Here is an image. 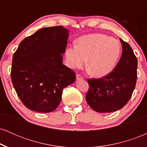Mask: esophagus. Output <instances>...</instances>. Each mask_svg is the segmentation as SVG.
<instances>
[{
  "label": "esophagus",
  "mask_w": 147,
  "mask_h": 147,
  "mask_svg": "<svg viewBox=\"0 0 147 147\" xmlns=\"http://www.w3.org/2000/svg\"><path fill=\"white\" fill-rule=\"evenodd\" d=\"M77 79H83V76L80 74H77Z\"/></svg>",
  "instance_id": "esophagus-1"
}]
</instances>
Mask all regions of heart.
I'll return each mask as SVG.
<instances>
[{
    "instance_id": "heart-1",
    "label": "heart",
    "mask_w": 147,
    "mask_h": 147,
    "mask_svg": "<svg viewBox=\"0 0 147 147\" xmlns=\"http://www.w3.org/2000/svg\"><path fill=\"white\" fill-rule=\"evenodd\" d=\"M121 53L117 40L102 34H92L78 39L77 45L65 49V61L71 68H82L86 63L92 75L104 77L113 71Z\"/></svg>"
}]
</instances>
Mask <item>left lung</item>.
Masks as SVG:
<instances>
[{
	"instance_id": "1",
	"label": "left lung",
	"mask_w": 147,
	"mask_h": 147,
	"mask_svg": "<svg viewBox=\"0 0 147 147\" xmlns=\"http://www.w3.org/2000/svg\"><path fill=\"white\" fill-rule=\"evenodd\" d=\"M122 53L114 70L98 79H88L86 99L98 113H111L127 104L136 87L138 60L129 43L120 38Z\"/></svg>"
}]
</instances>
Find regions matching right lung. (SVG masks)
Returning <instances> with one entry per match:
<instances>
[{
    "instance_id": "1",
    "label": "right lung",
    "mask_w": 147,
    "mask_h": 147,
    "mask_svg": "<svg viewBox=\"0 0 147 147\" xmlns=\"http://www.w3.org/2000/svg\"><path fill=\"white\" fill-rule=\"evenodd\" d=\"M68 30L61 25L42 28L20 43L12 59L11 79L28 109L55 111L65 87L75 82V73L62 63Z\"/></svg>"
}]
</instances>
